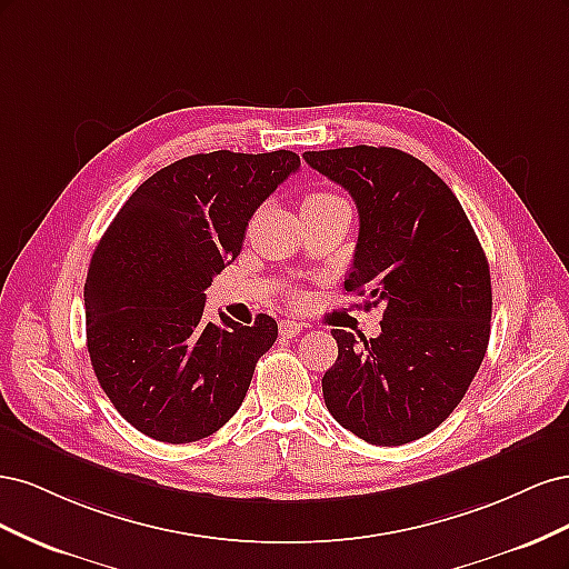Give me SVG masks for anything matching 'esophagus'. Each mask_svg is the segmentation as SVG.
<instances>
[{"label": "esophagus", "instance_id": "34e87169", "mask_svg": "<svg viewBox=\"0 0 569 569\" xmlns=\"http://www.w3.org/2000/svg\"><path fill=\"white\" fill-rule=\"evenodd\" d=\"M301 330H303V325L297 322V320H282L280 322V337L291 339V337H297Z\"/></svg>", "mask_w": 569, "mask_h": 569}]
</instances>
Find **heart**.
Here are the masks:
<instances>
[{"label":"heart","mask_w":569,"mask_h":569,"mask_svg":"<svg viewBox=\"0 0 569 569\" xmlns=\"http://www.w3.org/2000/svg\"><path fill=\"white\" fill-rule=\"evenodd\" d=\"M341 197L339 194H332V192H313L308 194L303 201H301V211H311V209H320V206H327L332 201H339Z\"/></svg>","instance_id":"obj_1"}]
</instances>
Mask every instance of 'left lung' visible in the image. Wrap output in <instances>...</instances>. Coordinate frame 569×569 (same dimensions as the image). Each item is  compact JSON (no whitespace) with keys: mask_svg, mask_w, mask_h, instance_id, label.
<instances>
[{"mask_svg":"<svg viewBox=\"0 0 569 569\" xmlns=\"http://www.w3.org/2000/svg\"><path fill=\"white\" fill-rule=\"evenodd\" d=\"M358 209L349 295L385 306L375 339L335 330L339 356L322 377L335 420L375 446L437 429L485 360L491 274L460 201L432 168L391 147L306 151Z\"/></svg>","mask_w":569,"mask_h":569,"instance_id":"left-lung-1","label":"left lung"}]
</instances>
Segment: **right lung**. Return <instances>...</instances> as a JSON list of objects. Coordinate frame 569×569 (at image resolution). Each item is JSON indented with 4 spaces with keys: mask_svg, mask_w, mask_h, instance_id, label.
Masks as SVG:
<instances>
[{
    "mask_svg": "<svg viewBox=\"0 0 569 569\" xmlns=\"http://www.w3.org/2000/svg\"><path fill=\"white\" fill-rule=\"evenodd\" d=\"M299 166L287 149L194 153L137 187L99 239L84 280L88 351L101 389L142 435L199 441L242 406L278 322H209L203 291Z\"/></svg>",
    "mask_w": 569,
    "mask_h": 569,
    "instance_id": "right-lung-1",
    "label": "right lung"
}]
</instances>
